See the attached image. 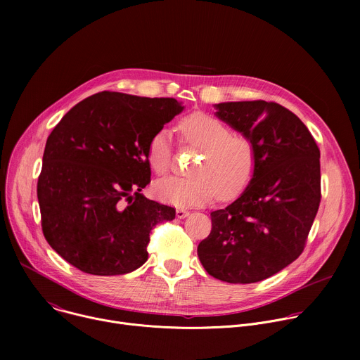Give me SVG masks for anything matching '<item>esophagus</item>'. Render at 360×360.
Masks as SVG:
<instances>
[{
  "instance_id": "esophagus-1",
  "label": "esophagus",
  "mask_w": 360,
  "mask_h": 360,
  "mask_svg": "<svg viewBox=\"0 0 360 360\" xmlns=\"http://www.w3.org/2000/svg\"><path fill=\"white\" fill-rule=\"evenodd\" d=\"M188 215H189V212H188L186 210H184V208H178V210H176V218L184 219V218H186Z\"/></svg>"
}]
</instances>
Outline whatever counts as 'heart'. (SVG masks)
I'll use <instances>...</instances> for the list:
<instances>
[{"mask_svg": "<svg viewBox=\"0 0 360 360\" xmlns=\"http://www.w3.org/2000/svg\"><path fill=\"white\" fill-rule=\"evenodd\" d=\"M179 131L185 142L202 149V155L193 167L195 175L158 179L153 185L158 199L175 207H195L211 200L215 192L219 199H229L249 185L256 169V149L248 136L233 134L228 124L203 112L185 117L179 122ZM171 152V132L157 131L146 146L150 169L167 172Z\"/></svg>", "mask_w": 360, "mask_h": 360, "instance_id": "obj_1", "label": "heart"}]
</instances>
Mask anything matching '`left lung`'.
Returning a JSON list of instances; mask_svg holds the SVG:
<instances>
[{"label":"left lung","mask_w":360,"mask_h":360,"mask_svg":"<svg viewBox=\"0 0 360 360\" xmlns=\"http://www.w3.org/2000/svg\"><path fill=\"white\" fill-rule=\"evenodd\" d=\"M215 107L219 120L253 142L256 169L235 202L211 212L212 231L198 256L219 281L255 283L303 252L321 203V150L306 125L276 102Z\"/></svg>","instance_id":"obj_1"}]
</instances>
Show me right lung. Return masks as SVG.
I'll use <instances>...</instances> for the list:
<instances>
[{
	"label": "right lung",
	"mask_w": 360,
	"mask_h": 360,
	"mask_svg": "<svg viewBox=\"0 0 360 360\" xmlns=\"http://www.w3.org/2000/svg\"><path fill=\"white\" fill-rule=\"evenodd\" d=\"M184 107L174 98L98 92L49 134L37 195L42 232L61 258L98 276L129 274L148 259L149 232L175 210L145 198L146 146Z\"/></svg>",
	"instance_id": "1"
}]
</instances>
